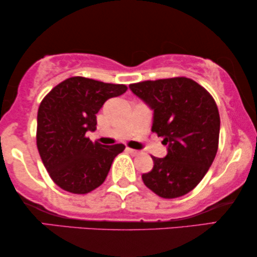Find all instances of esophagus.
<instances>
[{
	"label": "esophagus",
	"mask_w": 257,
	"mask_h": 257,
	"mask_svg": "<svg viewBox=\"0 0 257 257\" xmlns=\"http://www.w3.org/2000/svg\"><path fill=\"white\" fill-rule=\"evenodd\" d=\"M126 151H127L128 153L133 154V156H138V154L140 153L139 151H137V150H133V149H130V147H126Z\"/></svg>",
	"instance_id": "esophagus-1"
}]
</instances>
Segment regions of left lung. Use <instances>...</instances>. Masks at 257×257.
Masks as SVG:
<instances>
[{
  "instance_id": "obj_1",
  "label": "left lung",
  "mask_w": 257,
  "mask_h": 257,
  "mask_svg": "<svg viewBox=\"0 0 257 257\" xmlns=\"http://www.w3.org/2000/svg\"><path fill=\"white\" fill-rule=\"evenodd\" d=\"M130 89L153 110L152 132L167 145L165 158L152 157L144 184L164 199L194 189L208 172L219 146L220 114L205 87L186 77L145 80Z\"/></svg>"
}]
</instances>
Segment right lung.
I'll return each instance as SVG.
<instances>
[{"label": "right lung", "mask_w": 257, "mask_h": 257, "mask_svg": "<svg viewBox=\"0 0 257 257\" xmlns=\"http://www.w3.org/2000/svg\"><path fill=\"white\" fill-rule=\"evenodd\" d=\"M124 84L71 77L41 101L36 143L41 159L58 187L86 194L103 184L122 144L101 145L85 136L96 130V114L105 101L126 92Z\"/></svg>", "instance_id": "1"}]
</instances>
